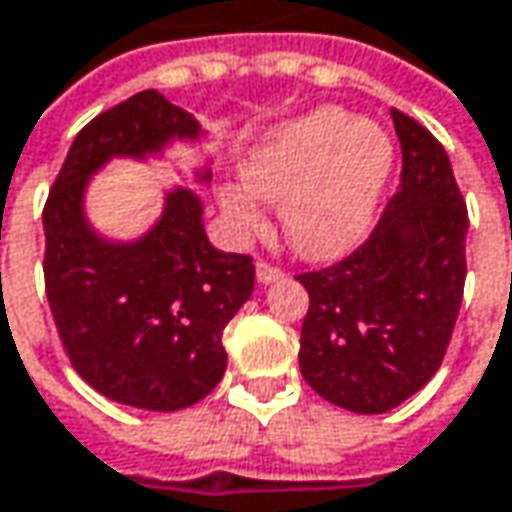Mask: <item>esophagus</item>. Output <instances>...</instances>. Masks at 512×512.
I'll list each match as a JSON object with an SVG mask.
<instances>
[{"label": "esophagus", "instance_id": "34e87169", "mask_svg": "<svg viewBox=\"0 0 512 512\" xmlns=\"http://www.w3.org/2000/svg\"><path fill=\"white\" fill-rule=\"evenodd\" d=\"M279 279H285V270L276 265H270V262H259L256 265V282L259 285H273V282H279Z\"/></svg>", "mask_w": 512, "mask_h": 512}]
</instances>
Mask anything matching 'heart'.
<instances>
[{"label":"heart","instance_id":"1","mask_svg":"<svg viewBox=\"0 0 512 512\" xmlns=\"http://www.w3.org/2000/svg\"><path fill=\"white\" fill-rule=\"evenodd\" d=\"M393 165V142L376 122L319 108L279 128L227 185L219 205L242 236L265 227L256 199L282 202L290 245L310 259H336L367 233Z\"/></svg>","mask_w":512,"mask_h":512}]
</instances>
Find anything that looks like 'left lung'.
Here are the masks:
<instances>
[{
	"mask_svg": "<svg viewBox=\"0 0 512 512\" xmlns=\"http://www.w3.org/2000/svg\"><path fill=\"white\" fill-rule=\"evenodd\" d=\"M402 185L379 225L336 265L299 273L310 296L299 367L330 404L387 413L442 367L462 307L467 207L439 139L390 110Z\"/></svg>",
	"mask_w": 512,
	"mask_h": 512,
	"instance_id": "8db88e82",
	"label": "left lung"
}]
</instances>
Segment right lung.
<instances>
[{
    "instance_id": "1",
    "label": "right lung",
    "mask_w": 512,
    "mask_h": 512,
    "mask_svg": "<svg viewBox=\"0 0 512 512\" xmlns=\"http://www.w3.org/2000/svg\"><path fill=\"white\" fill-rule=\"evenodd\" d=\"M199 133L162 93L130 96L79 130L42 213L45 290L70 364L93 390L139 410H182L222 382V333L250 299L256 267L210 245L202 202L187 187L170 190L159 222L136 242L90 227L85 187L113 156L145 159Z\"/></svg>"
}]
</instances>
